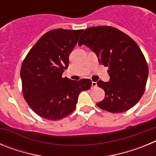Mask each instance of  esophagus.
<instances>
[{
	"label": "esophagus",
	"instance_id": "obj_1",
	"mask_svg": "<svg viewBox=\"0 0 156 156\" xmlns=\"http://www.w3.org/2000/svg\"><path fill=\"white\" fill-rule=\"evenodd\" d=\"M97 87V83L94 82V81H92V83H91V87L92 88H95Z\"/></svg>",
	"mask_w": 156,
	"mask_h": 156
}]
</instances>
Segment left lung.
Here are the masks:
<instances>
[{
  "mask_svg": "<svg viewBox=\"0 0 156 156\" xmlns=\"http://www.w3.org/2000/svg\"><path fill=\"white\" fill-rule=\"evenodd\" d=\"M94 51L98 61L108 66L109 82L98 81L105 97L97 105L112 113L127 111L139 101L148 76L146 59L137 43L121 30L109 26L86 29L80 38Z\"/></svg>",
  "mask_w": 156,
  "mask_h": 156,
  "instance_id": "obj_1",
  "label": "left lung"
}]
</instances>
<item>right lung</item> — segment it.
<instances>
[{"label":"right lung","instance_id":"obj_1","mask_svg":"<svg viewBox=\"0 0 156 156\" xmlns=\"http://www.w3.org/2000/svg\"><path fill=\"white\" fill-rule=\"evenodd\" d=\"M83 30L57 29L42 36L22 64V87L25 100L36 114L59 120L75 110L80 93L89 90L91 80L62 77L69 57Z\"/></svg>","mask_w":156,"mask_h":156}]
</instances>
